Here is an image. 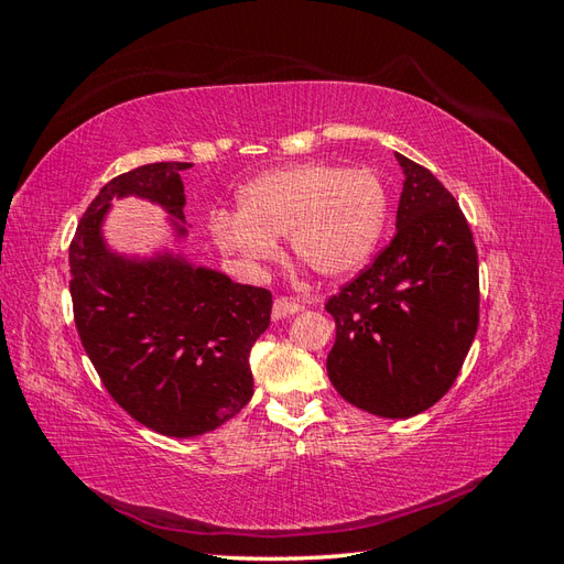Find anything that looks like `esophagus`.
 <instances>
[{
	"mask_svg": "<svg viewBox=\"0 0 564 564\" xmlns=\"http://www.w3.org/2000/svg\"><path fill=\"white\" fill-rule=\"evenodd\" d=\"M304 310V304L297 302V300H288V297H279L276 302H273V310H271V318L273 321H281L285 316H293L297 312Z\"/></svg>",
	"mask_w": 564,
	"mask_h": 564,
	"instance_id": "34e87169",
	"label": "esophagus"
}]
</instances>
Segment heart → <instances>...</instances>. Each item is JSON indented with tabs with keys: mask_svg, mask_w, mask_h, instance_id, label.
<instances>
[{
	"mask_svg": "<svg viewBox=\"0 0 564 564\" xmlns=\"http://www.w3.org/2000/svg\"><path fill=\"white\" fill-rule=\"evenodd\" d=\"M390 196L373 170L307 163L257 176L238 193V213H217V246L246 269L276 260V236L326 279L361 269L388 224Z\"/></svg>",
	"mask_w": 564,
	"mask_h": 564,
	"instance_id": "heart-1",
	"label": "heart"
}]
</instances>
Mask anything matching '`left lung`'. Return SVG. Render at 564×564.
<instances>
[{
    "mask_svg": "<svg viewBox=\"0 0 564 564\" xmlns=\"http://www.w3.org/2000/svg\"><path fill=\"white\" fill-rule=\"evenodd\" d=\"M404 188L397 234L371 267L326 302L335 318L328 378L345 401L411 417L448 392L479 324V267L456 198L397 153Z\"/></svg>",
    "mask_w": 564,
    "mask_h": 564,
    "instance_id": "1",
    "label": "left lung"
}]
</instances>
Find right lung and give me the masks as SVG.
Returning a JSON list of instances; mask_svg holds the SVG:
<instances>
[{"label":"right lung","instance_id":"right-lung-1","mask_svg":"<svg viewBox=\"0 0 564 564\" xmlns=\"http://www.w3.org/2000/svg\"><path fill=\"white\" fill-rule=\"evenodd\" d=\"M191 163L141 165L110 180L70 243V297L79 340L110 397L165 437H198L252 397L250 349L269 328L271 293L196 267L186 254H122L108 246L112 200L163 207L186 238L182 172Z\"/></svg>","mask_w":564,"mask_h":564}]
</instances>
